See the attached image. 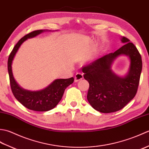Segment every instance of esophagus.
Wrapping results in <instances>:
<instances>
[{
    "label": "esophagus",
    "mask_w": 149,
    "mask_h": 149,
    "mask_svg": "<svg viewBox=\"0 0 149 149\" xmlns=\"http://www.w3.org/2000/svg\"><path fill=\"white\" fill-rule=\"evenodd\" d=\"M82 79H83V74H82V73H77V74L75 75V82L80 81Z\"/></svg>",
    "instance_id": "esophagus-1"
}]
</instances>
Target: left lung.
I'll list each match as a JSON object with an SVG mask.
<instances>
[{
  "mask_svg": "<svg viewBox=\"0 0 149 149\" xmlns=\"http://www.w3.org/2000/svg\"><path fill=\"white\" fill-rule=\"evenodd\" d=\"M124 43L115 52L109 53L89 65L84 66V78L90 84L87 99L93 108L104 113H113L124 107L137 93L142 70L140 52L133 43L125 37ZM127 55L130 59L128 74L119 77L113 73L111 65L117 56Z\"/></svg>",
  "mask_w": 149,
  "mask_h": 149,
  "instance_id": "left-lung-1",
  "label": "left lung"
}]
</instances>
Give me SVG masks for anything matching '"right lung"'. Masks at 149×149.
<instances>
[{
	"mask_svg": "<svg viewBox=\"0 0 149 149\" xmlns=\"http://www.w3.org/2000/svg\"><path fill=\"white\" fill-rule=\"evenodd\" d=\"M44 31L45 30L34 31L22 38L16 44L9 54L8 61L9 81L13 95L24 106L36 111H47L54 108L62 99L66 88L72 84L74 81V77L56 79L43 90L36 91L24 90L15 81L13 75L11 65L19 47L27 39L35 37Z\"/></svg>",
	"mask_w": 149,
	"mask_h": 149,
	"instance_id": "obj_1",
	"label": "right lung"
}]
</instances>
